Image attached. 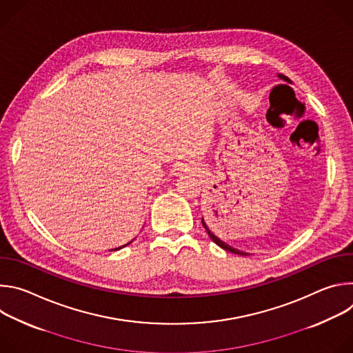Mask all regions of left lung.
<instances>
[{
  "mask_svg": "<svg viewBox=\"0 0 353 353\" xmlns=\"http://www.w3.org/2000/svg\"><path fill=\"white\" fill-rule=\"evenodd\" d=\"M282 79H285V81H288V78L286 77H283V75H279ZM203 226L205 228V230H207V233H208V236L212 239V241L214 243H216L219 247H222L223 250H226V251H230V253H233V254H240V256H248L247 253H244V251H240V250H237V248H233V247H230L229 244H226L225 241H222L221 239H218L211 230H210V228L207 226V223L204 222V219H203Z\"/></svg>",
  "mask_w": 353,
  "mask_h": 353,
  "instance_id": "left-lung-1",
  "label": "left lung"
}]
</instances>
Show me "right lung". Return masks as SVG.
<instances>
[{"instance_id":"1","label":"right lung","mask_w":353,"mask_h":353,"mask_svg":"<svg viewBox=\"0 0 353 353\" xmlns=\"http://www.w3.org/2000/svg\"><path fill=\"white\" fill-rule=\"evenodd\" d=\"M119 248H121V247H119ZM116 250H117V248H116Z\"/></svg>"}]
</instances>
